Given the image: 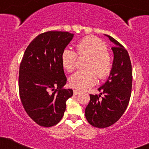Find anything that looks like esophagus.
<instances>
[{
  "mask_svg": "<svg viewBox=\"0 0 149 149\" xmlns=\"http://www.w3.org/2000/svg\"><path fill=\"white\" fill-rule=\"evenodd\" d=\"M73 92H74V95H77L80 93V91L79 90H74Z\"/></svg>",
  "mask_w": 149,
  "mask_h": 149,
  "instance_id": "34e87169",
  "label": "esophagus"
}]
</instances>
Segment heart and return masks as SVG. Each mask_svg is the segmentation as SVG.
Here are the masks:
<instances>
[{"label": "heart", "instance_id": "obj_1", "mask_svg": "<svg viewBox=\"0 0 149 149\" xmlns=\"http://www.w3.org/2000/svg\"><path fill=\"white\" fill-rule=\"evenodd\" d=\"M78 56H86L85 70L77 71L69 78V84L73 88L84 90L97 82L98 75L101 80L107 79L111 74L113 61L107 50L104 42L94 36H85L75 45ZM77 54L69 48H65L61 55L63 69L71 72L75 68Z\"/></svg>", "mask_w": 149, "mask_h": 149}]
</instances>
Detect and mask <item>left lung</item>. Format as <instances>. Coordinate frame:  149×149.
<instances>
[{
  "label": "left lung",
  "mask_w": 149,
  "mask_h": 149,
  "mask_svg": "<svg viewBox=\"0 0 149 149\" xmlns=\"http://www.w3.org/2000/svg\"><path fill=\"white\" fill-rule=\"evenodd\" d=\"M115 46L113 67L106 83L99 88L100 95L90 94L85 116L88 122L97 128H105L118 121L125 112L132 92V71L127 49L118 41L106 35ZM104 97L100 98L101 95Z\"/></svg>",
  "instance_id": "obj_1"
}]
</instances>
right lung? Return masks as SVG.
<instances>
[{"instance_id": "obj_1", "label": "right lung", "mask_w": 149, "mask_h": 149, "mask_svg": "<svg viewBox=\"0 0 149 149\" xmlns=\"http://www.w3.org/2000/svg\"><path fill=\"white\" fill-rule=\"evenodd\" d=\"M73 33L47 31L38 35L26 48L19 65V93L22 106L41 127H49L61 120L66 102L73 95L66 83L61 55Z\"/></svg>"}]
</instances>
